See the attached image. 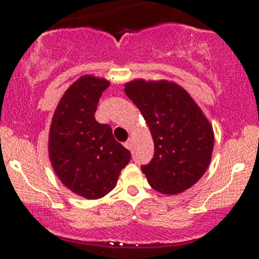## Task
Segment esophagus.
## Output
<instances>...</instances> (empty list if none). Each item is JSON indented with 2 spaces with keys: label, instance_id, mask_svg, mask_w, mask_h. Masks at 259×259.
<instances>
[{
  "label": "esophagus",
  "instance_id": "obj_1",
  "mask_svg": "<svg viewBox=\"0 0 259 259\" xmlns=\"http://www.w3.org/2000/svg\"><path fill=\"white\" fill-rule=\"evenodd\" d=\"M124 146H125L127 150H132V148H133V140L129 139L126 142H124Z\"/></svg>",
  "mask_w": 259,
  "mask_h": 259
}]
</instances>
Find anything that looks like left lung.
Instances as JSON below:
<instances>
[{
    "mask_svg": "<svg viewBox=\"0 0 259 259\" xmlns=\"http://www.w3.org/2000/svg\"><path fill=\"white\" fill-rule=\"evenodd\" d=\"M124 91L152 134L153 158L141 165L148 184L165 195L195 185L207 170L214 146L213 129L200 107L183 88L167 80H134Z\"/></svg>",
    "mask_w": 259,
    "mask_h": 259,
    "instance_id": "obj_1",
    "label": "left lung"
}]
</instances>
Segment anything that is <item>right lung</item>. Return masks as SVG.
<instances>
[{"label": "right lung", "instance_id": "obj_1", "mask_svg": "<svg viewBox=\"0 0 259 259\" xmlns=\"http://www.w3.org/2000/svg\"><path fill=\"white\" fill-rule=\"evenodd\" d=\"M105 79L84 75L64 92L53 114L49 153L59 180L74 194L96 200L114 189L132 153L95 119Z\"/></svg>", "mask_w": 259, "mask_h": 259}]
</instances>
